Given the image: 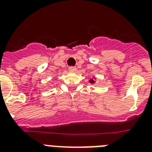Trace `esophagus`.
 I'll list each match as a JSON object with an SVG mask.
<instances>
[{"instance_id": "1", "label": "esophagus", "mask_w": 152, "mask_h": 152, "mask_svg": "<svg viewBox=\"0 0 152 152\" xmlns=\"http://www.w3.org/2000/svg\"><path fill=\"white\" fill-rule=\"evenodd\" d=\"M68 69H69L70 72H75L76 70H77V68H76V67H74V66H71V67H69V68H68Z\"/></svg>"}]
</instances>
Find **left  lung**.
Wrapping results in <instances>:
<instances>
[{
	"label": "left lung",
	"instance_id": "1",
	"mask_svg": "<svg viewBox=\"0 0 152 152\" xmlns=\"http://www.w3.org/2000/svg\"><path fill=\"white\" fill-rule=\"evenodd\" d=\"M89 82L91 84H95V82H96V77H94V79H91V80H89Z\"/></svg>",
	"mask_w": 152,
	"mask_h": 152
}]
</instances>
